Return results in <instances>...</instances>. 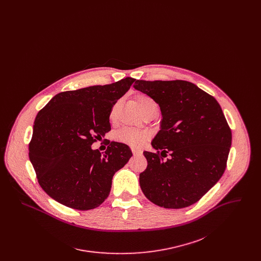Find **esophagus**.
<instances>
[{"instance_id":"34e87169","label":"esophagus","mask_w":261,"mask_h":261,"mask_svg":"<svg viewBox=\"0 0 261 261\" xmlns=\"http://www.w3.org/2000/svg\"><path fill=\"white\" fill-rule=\"evenodd\" d=\"M132 152L134 155H138V154H141L142 151L140 149H135V148H132Z\"/></svg>"}]
</instances>
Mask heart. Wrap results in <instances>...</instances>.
Segmentation results:
<instances>
[{
    "label": "heart",
    "mask_w": 261,
    "mask_h": 261,
    "mask_svg": "<svg viewBox=\"0 0 261 261\" xmlns=\"http://www.w3.org/2000/svg\"><path fill=\"white\" fill-rule=\"evenodd\" d=\"M135 100H136V103L138 105L139 109L144 114H147L151 111L156 110V106L147 95L140 94L137 96ZM118 106H119V102H116L113 106L112 112H111V118H113L115 116V112H116ZM148 138H149L148 132L138 131V130H133V129H129V128H124L116 134L117 141H119L120 143L127 144L129 146H132V147H136V148L142 146L148 140Z\"/></svg>",
    "instance_id": "b5f03b06"
}]
</instances>
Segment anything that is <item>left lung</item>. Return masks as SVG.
I'll use <instances>...</instances> for the list:
<instances>
[{"label":"left lung","mask_w":261,"mask_h":261,"mask_svg":"<svg viewBox=\"0 0 261 261\" xmlns=\"http://www.w3.org/2000/svg\"><path fill=\"white\" fill-rule=\"evenodd\" d=\"M134 88L161 107V130L144 151V195L164 208H184L201 199L223 175L232 132L218 101L184 80H137ZM169 153L171 158L163 157Z\"/></svg>","instance_id":"left-lung-1"}]
</instances>
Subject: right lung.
Listing matches in <instances>:
<instances>
[{"mask_svg":"<svg viewBox=\"0 0 261 261\" xmlns=\"http://www.w3.org/2000/svg\"><path fill=\"white\" fill-rule=\"evenodd\" d=\"M136 79L66 91L38 112L29 159L41 188L65 206L89 211L109 197L112 177L132 156L129 147L112 142L103 154L91 146L111 131L112 107Z\"/></svg>","mask_w":261,"mask_h":261,"instance_id":"right-lung-1","label":"right lung"}]
</instances>
